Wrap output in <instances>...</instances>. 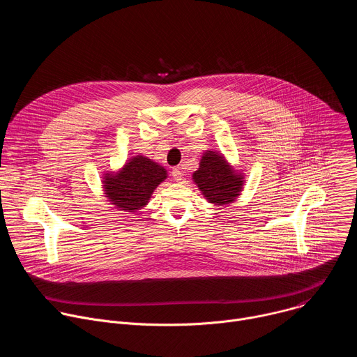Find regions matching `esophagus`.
Listing matches in <instances>:
<instances>
[{
	"mask_svg": "<svg viewBox=\"0 0 357 357\" xmlns=\"http://www.w3.org/2000/svg\"><path fill=\"white\" fill-rule=\"evenodd\" d=\"M172 176H174V179H175L176 182H181V181H182V171H181L179 167H176V168L172 169Z\"/></svg>",
	"mask_w": 357,
	"mask_h": 357,
	"instance_id": "34e87169",
	"label": "esophagus"
}]
</instances>
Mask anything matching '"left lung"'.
I'll list each match as a JSON object with an SVG mask.
<instances>
[{"instance_id": "obj_1", "label": "left lung", "mask_w": 357, "mask_h": 357, "mask_svg": "<svg viewBox=\"0 0 357 357\" xmlns=\"http://www.w3.org/2000/svg\"><path fill=\"white\" fill-rule=\"evenodd\" d=\"M192 179L208 202L219 206L234 202L244 183V176L234 171L226 158L216 151H206L203 154Z\"/></svg>"}]
</instances>
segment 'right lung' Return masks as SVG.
I'll use <instances>...</instances> for the list:
<instances>
[{
  "label": "right lung",
  "mask_w": 357,
  "mask_h": 357,
  "mask_svg": "<svg viewBox=\"0 0 357 357\" xmlns=\"http://www.w3.org/2000/svg\"><path fill=\"white\" fill-rule=\"evenodd\" d=\"M165 179L164 167L144 155H135L119 172L106 174L103 188L112 205L132 213L146 205L152 192Z\"/></svg>",
  "instance_id": "1"
}]
</instances>
